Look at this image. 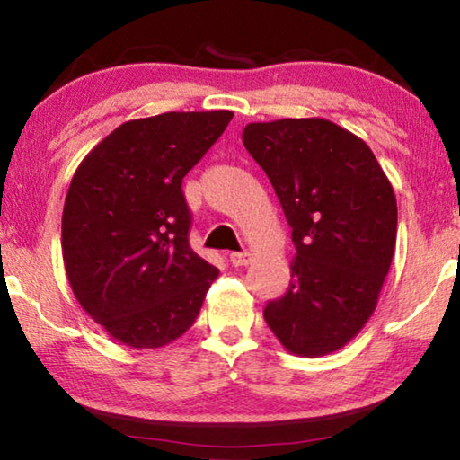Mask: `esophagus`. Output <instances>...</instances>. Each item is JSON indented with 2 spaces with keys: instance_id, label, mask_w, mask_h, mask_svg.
Wrapping results in <instances>:
<instances>
[{
  "instance_id": "1",
  "label": "esophagus",
  "mask_w": 460,
  "mask_h": 460,
  "mask_svg": "<svg viewBox=\"0 0 460 460\" xmlns=\"http://www.w3.org/2000/svg\"><path fill=\"white\" fill-rule=\"evenodd\" d=\"M229 260H231V263L235 268H239V266H247L249 261H252V253L249 252H241V253H231L229 255Z\"/></svg>"
}]
</instances>
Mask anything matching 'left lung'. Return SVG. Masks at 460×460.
Segmentation results:
<instances>
[{"label": "left lung", "mask_w": 460, "mask_h": 460, "mask_svg": "<svg viewBox=\"0 0 460 460\" xmlns=\"http://www.w3.org/2000/svg\"><path fill=\"white\" fill-rule=\"evenodd\" d=\"M243 146L268 174L296 258L263 310L288 351L323 357L357 337L392 266L398 205L369 146L321 118L249 123Z\"/></svg>", "instance_id": "8db88e82"}]
</instances>
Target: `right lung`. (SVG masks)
Here are the masks:
<instances>
[{"instance_id": "obj_1", "label": "right lung", "mask_w": 460, "mask_h": 460, "mask_svg": "<svg viewBox=\"0 0 460 460\" xmlns=\"http://www.w3.org/2000/svg\"><path fill=\"white\" fill-rule=\"evenodd\" d=\"M233 113L170 111L121 123L84 155L62 211V260L75 298L131 349L190 329L219 270L190 249L182 178Z\"/></svg>"}]
</instances>
